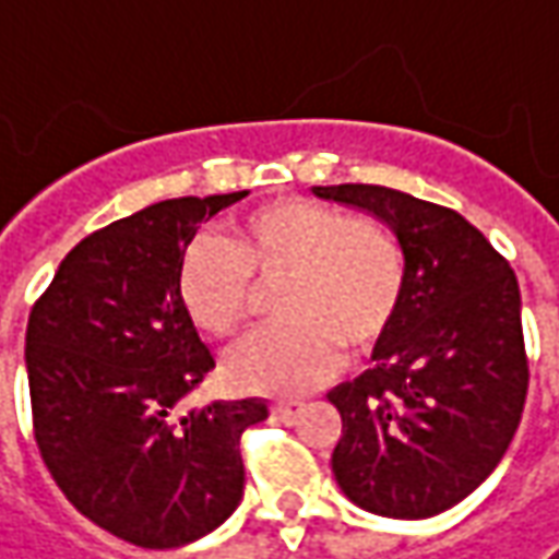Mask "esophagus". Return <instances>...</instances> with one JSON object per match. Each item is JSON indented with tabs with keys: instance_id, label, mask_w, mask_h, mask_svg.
I'll return each instance as SVG.
<instances>
[{
	"instance_id": "esophagus-1",
	"label": "esophagus",
	"mask_w": 559,
	"mask_h": 559,
	"mask_svg": "<svg viewBox=\"0 0 559 559\" xmlns=\"http://www.w3.org/2000/svg\"><path fill=\"white\" fill-rule=\"evenodd\" d=\"M300 401H275L272 403V416L278 419V423H294V416L300 413Z\"/></svg>"
}]
</instances>
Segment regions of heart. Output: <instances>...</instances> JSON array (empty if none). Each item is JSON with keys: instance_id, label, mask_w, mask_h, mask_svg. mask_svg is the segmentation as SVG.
Wrapping results in <instances>:
<instances>
[{"instance_id": "b5f03b06", "label": "heart", "mask_w": 559, "mask_h": 559, "mask_svg": "<svg viewBox=\"0 0 559 559\" xmlns=\"http://www.w3.org/2000/svg\"><path fill=\"white\" fill-rule=\"evenodd\" d=\"M255 284H278L284 325L243 341L228 378L243 391H304L341 366V347L372 350L388 337L406 297V250L384 222L347 215L306 197H281L240 215L228 243L197 237L178 265V294L212 337L247 322Z\"/></svg>"}]
</instances>
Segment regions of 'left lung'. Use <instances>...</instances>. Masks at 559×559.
Instances as JSON below:
<instances>
[{"instance_id": "left-lung-1", "label": "left lung", "mask_w": 559, "mask_h": 559, "mask_svg": "<svg viewBox=\"0 0 559 559\" xmlns=\"http://www.w3.org/2000/svg\"><path fill=\"white\" fill-rule=\"evenodd\" d=\"M312 193L391 225L409 269L376 366L328 394L341 413L334 478L376 516H438L495 473L520 428L528 391L520 281L453 209L378 183Z\"/></svg>"}]
</instances>
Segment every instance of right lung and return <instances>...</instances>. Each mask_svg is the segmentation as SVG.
<instances>
[{
  "label": "right lung",
  "mask_w": 559,
  "mask_h": 559,
  "mask_svg": "<svg viewBox=\"0 0 559 559\" xmlns=\"http://www.w3.org/2000/svg\"><path fill=\"white\" fill-rule=\"evenodd\" d=\"M240 193L165 200L84 237L27 319L34 438L61 495L136 547L209 535L243 498L240 435L262 397L181 413L215 356L178 294L197 225Z\"/></svg>",
  "instance_id": "add662e5"
}]
</instances>
